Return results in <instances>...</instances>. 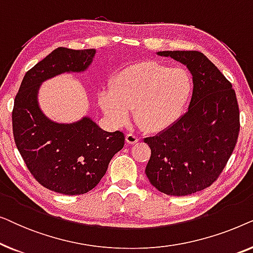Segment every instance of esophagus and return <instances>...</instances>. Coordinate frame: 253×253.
<instances>
[{
  "label": "esophagus",
  "instance_id": "1",
  "mask_svg": "<svg viewBox=\"0 0 253 253\" xmlns=\"http://www.w3.org/2000/svg\"><path fill=\"white\" fill-rule=\"evenodd\" d=\"M126 140L127 144H136V143H138V141H139V138H138L134 133L129 132V133L126 134Z\"/></svg>",
  "mask_w": 253,
  "mask_h": 253
}]
</instances>
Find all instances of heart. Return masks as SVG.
<instances>
[{
  "label": "heart",
  "mask_w": 253,
  "mask_h": 253,
  "mask_svg": "<svg viewBox=\"0 0 253 253\" xmlns=\"http://www.w3.org/2000/svg\"><path fill=\"white\" fill-rule=\"evenodd\" d=\"M192 81L185 69L157 62L127 67L102 89L100 106L115 123L126 122L133 109L136 122L150 131L170 126L191 95Z\"/></svg>",
  "instance_id": "obj_1"
}]
</instances>
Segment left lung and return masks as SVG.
I'll list each match as a JSON object with an SVG mask.
<instances>
[{"label": "left lung", "instance_id": "obj_1", "mask_svg": "<svg viewBox=\"0 0 253 253\" xmlns=\"http://www.w3.org/2000/svg\"><path fill=\"white\" fill-rule=\"evenodd\" d=\"M185 64L193 79L189 109L158 136L146 172L151 184L168 196H188L209 188L226 167L240 133V109L231 83L197 50L159 51Z\"/></svg>", "mask_w": 253, "mask_h": 253}]
</instances>
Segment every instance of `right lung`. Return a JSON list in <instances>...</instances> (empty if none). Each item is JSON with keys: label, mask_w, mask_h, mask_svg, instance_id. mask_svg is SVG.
Instances as JSON below:
<instances>
[{"label": "right lung", "mask_w": 253, "mask_h": 253, "mask_svg": "<svg viewBox=\"0 0 253 253\" xmlns=\"http://www.w3.org/2000/svg\"><path fill=\"white\" fill-rule=\"evenodd\" d=\"M94 54L56 48L26 72L13 103V138L27 169L41 185L62 195H84L95 188L126 140L123 132L103 131L88 117L74 124L51 122L38 105L41 83L84 71Z\"/></svg>", "instance_id": "right-lung-1"}]
</instances>
